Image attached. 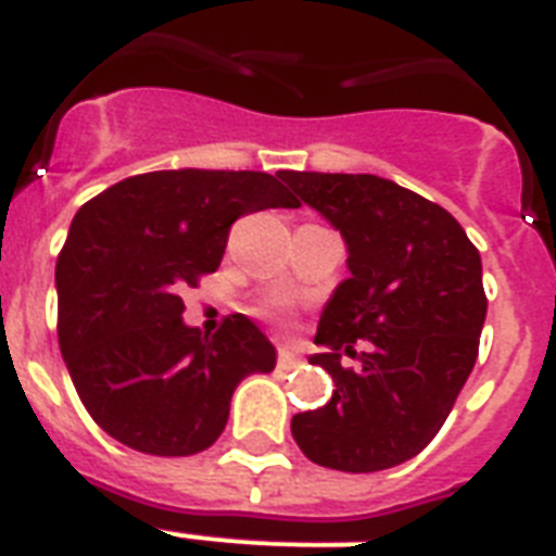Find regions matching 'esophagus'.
<instances>
[{
    "label": "esophagus",
    "mask_w": 556,
    "mask_h": 556,
    "mask_svg": "<svg viewBox=\"0 0 556 556\" xmlns=\"http://www.w3.org/2000/svg\"><path fill=\"white\" fill-rule=\"evenodd\" d=\"M298 364H301L298 352H292L289 346H281V350H278V366H281V369H295Z\"/></svg>",
    "instance_id": "34e87169"
}]
</instances>
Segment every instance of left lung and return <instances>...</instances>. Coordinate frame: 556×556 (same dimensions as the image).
Returning <instances> with one entry per match:
<instances>
[{
	"label": "left lung",
	"instance_id": "8db88e82",
	"mask_svg": "<svg viewBox=\"0 0 556 556\" xmlns=\"http://www.w3.org/2000/svg\"><path fill=\"white\" fill-rule=\"evenodd\" d=\"M341 232L346 269L309 357L332 375L327 406L292 417L318 466L383 471L429 446L477 361L485 320L480 252L440 204L369 173H283ZM366 340L355 353L352 342ZM358 355L343 370L340 355Z\"/></svg>",
	"mask_w": 556,
	"mask_h": 556
}]
</instances>
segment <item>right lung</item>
I'll return each instance as SVG.
<instances>
[{
  "label": "right lung",
  "instance_id": "add662e5",
  "mask_svg": "<svg viewBox=\"0 0 556 556\" xmlns=\"http://www.w3.org/2000/svg\"><path fill=\"white\" fill-rule=\"evenodd\" d=\"M281 181L252 169H159L73 215L56 261L59 346L110 438L159 457L204 452L238 383L275 369V346L247 315L215 334L187 327L181 289L218 269L236 218L298 206Z\"/></svg>",
  "mask_w": 556,
  "mask_h": 556
}]
</instances>
